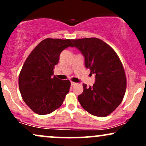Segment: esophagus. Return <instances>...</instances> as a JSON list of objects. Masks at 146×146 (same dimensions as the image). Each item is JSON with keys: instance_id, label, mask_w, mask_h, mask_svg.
Here are the masks:
<instances>
[{"instance_id": "1", "label": "esophagus", "mask_w": 146, "mask_h": 146, "mask_svg": "<svg viewBox=\"0 0 146 146\" xmlns=\"http://www.w3.org/2000/svg\"><path fill=\"white\" fill-rule=\"evenodd\" d=\"M71 86H74V85L76 84V83L73 82H71Z\"/></svg>"}]
</instances>
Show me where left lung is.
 <instances>
[{"instance_id": "obj_1", "label": "left lung", "mask_w": 146, "mask_h": 146, "mask_svg": "<svg viewBox=\"0 0 146 146\" xmlns=\"http://www.w3.org/2000/svg\"><path fill=\"white\" fill-rule=\"evenodd\" d=\"M73 42L84 57L86 68L95 75L93 86L83 84L78 101L91 115L107 116L121 104L125 93L126 78L121 60L109 45L99 38L73 40Z\"/></svg>"}]
</instances>
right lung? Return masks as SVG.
Instances as JSON below:
<instances>
[{
	"label": "right lung",
	"mask_w": 146,
	"mask_h": 146,
	"mask_svg": "<svg viewBox=\"0 0 146 146\" xmlns=\"http://www.w3.org/2000/svg\"><path fill=\"white\" fill-rule=\"evenodd\" d=\"M73 40L46 38L41 41L25 60L18 78L22 98L38 115H47L62 104L69 92V80L53 75L61 52L73 47Z\"/></svg>",
	"instance_id": "right-lung-1"
}]
</instances>
